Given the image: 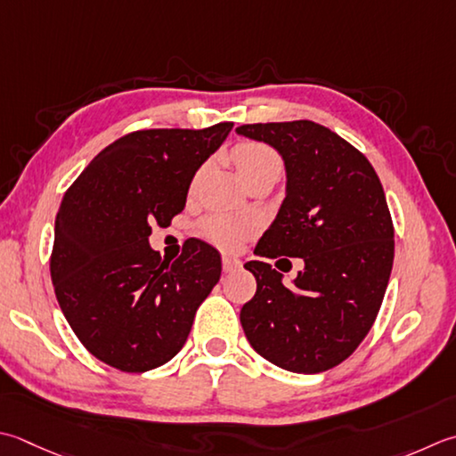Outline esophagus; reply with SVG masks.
<instances>
[{
    "label": "esophagus",
    "mask_w": 456,
    "mask_h": 456,
    "mask_svg": "<svg viewBox=\"0 0 456 456\" xmlns=\"http://www.w3.org/2000/svg\"><path fill=\"white\" fill-rule=\"evenodd\" d=\"M240 263L239 258H231V256H223V273H233L237 269H240Z\"/></svg>",
    "instance_id": "esophagus-1"
}]
</instances>
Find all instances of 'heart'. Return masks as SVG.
<instances>
[{"instance_id": "1", "label": "heart", "mask_w": 456, "mask_h": 456, "mask_svg": "<svg viewBox=\"0 0 456 456\" xmlns=\"http://www.w3.org/2000/svg\"><path fill=\"white\" fill-rule=\"evenodd\" d=\"M233 159L239 174L247 182L248 177L265 172H281V159L276 151L263 142H240L233 148ZM256 231V219L248 216H225V213H213V216L200 221V233L209 243L223 248V251H235L245 239Z\"/></svg>"}]
</instances>
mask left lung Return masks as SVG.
Here are the masks:
<instances>
[{
    "label": "left lung",
    "mask_w": 456,
    "mask_h": 456,
    "mask_svg": "<svg viewBox=\"0 0 456 456\" xmlns=\"http://www.w3.org/2000/svg\"><path fill=\"white\" fill-rule=\"evenodd\" d=\"M237 134L273 146L287 167V198L255 255L305 261L292 287L269 263L245 265L256 292L240 326L279 368L326 371L368 336L386 294L395 248L386 193L368 158L322 124H243Z\"/></svg>",
    "instance_id": "1"
}]
</instances>
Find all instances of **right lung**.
Returning <instances> with one entry per match:
<instances>
[{"label": "right lung", "mask_w": 456, "mask_h": 456, "mask_svg": "<svg viewBox=\"0 0 456 456\" xmlns=\"http://www.w3.org/2000/svg\"><path fill=\"white\" fill-rule=\"evenodd\" d=\"M233 122L138 130L112 142L69 187L55 219L51 279L69 326L94 358L128 373L182 350L195 312L219 282L221 256L200 239L174 263L150 247Z\"/></svg>", "instance_id": "1"}]
</instances>
